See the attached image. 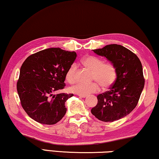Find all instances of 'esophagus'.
<instances>
[{
  "label": "esophagus",
  "mask_w": 159,
  "mask_h": 159,
  "mask_svg": "<svg viewBox=\"0 0 159 159\" xmlns=\"http://www.w3.org/2000/svg\"><path fill=\"white\" fill-rule=\"evenodd\" d=\"M78 96H80V98H85L87 97V95H78Z\"/></svg>",
  "instance_id": "34e87169"
}]
</instances>
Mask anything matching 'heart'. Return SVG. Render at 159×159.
<instances>
[{
	"instance_id": "b5f03b06",
	"label": "heart",
	"mask_w": 159,
	"mask_h": 159,
	"mask_svg": "<svg viewBox=\"0 0 159 159\" xmlns=\"http://www.w3.org/2000/svg\"><path fill=\"white\" fill-rule=\"evenodd\" d=\"M82 63L93 72V80L97 82L92 83H78L70 88L71 92L77 95H87L95 93L100 90V85L103 88H108L116 82L117 77V69L114 64L104 62L98 57L89 56L82 59ZM77 65L72 64L66 71V80L69 83H74L76 81Z\"/></svg>"
}]
</instances>
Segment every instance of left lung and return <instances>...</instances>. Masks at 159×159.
Returning a JSON list of instances; mask_svg holds the SVG:
<instances>
[{
    "label": "left lung",
    "instance_id": "obj_1",
    "mask_svg": "<svg viewBox=\"0 0 159 159\" xmlns=\"http://www.w3.org/2000/svg\"><path fill=\"white\" fill-rule=\"evenodd\" d=\"M93 51L116 65L117 77L110 90L97 96L98 104L91 112L103 122L118 120L130 113L139 102L145 84L141 62L121 45L109 44Z\"/></svg>",
    "mask_w": 159,
    "mask_h": 159
}]
</instances>
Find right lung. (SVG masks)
Listing matches in <instances>:
<instances>
[{"label": "right lung", "mask_w": 159, "mask_h": 159, "mask_svg": "<svg viewBox=\"0 0 159 159\" xmlns=\"http://www.w3.org/2000/svg\"><path fill=\"white\" fill-rule=\"evenodd\" d=\"M76 57V52L60 48H49L27 57L20 67L17 91L30 118L54 125L64 116L65 102L73 94L54 93L64 89L66 71Z\"/></svg>", "instance_id": "obj_1"}]
</instances>
